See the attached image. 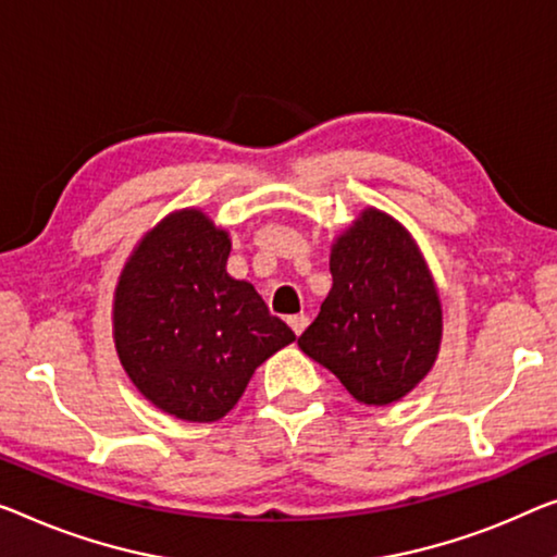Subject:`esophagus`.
Segmentation results:
<instances>
[{"instance_id": "34e87169", "label": "esophagus", "mask_w": 557, "mask_h": 557, "mask_svg": "<svg viewBox=\"0 0 557 557\" xmlns=\"http://www.w3.org/2000/svg\"><path fill=\"white\" fill-rule=\"evenodd\" d=\"M287 322H289V327H293L295 335H302L305 327H307V322H310V318H307V314H289Z\"/></svg>"}]
</instances>
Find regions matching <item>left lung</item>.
Returning a JSON list of instances; mask_svg holds the SVG:
<instances>
[{
  "instance_id": "1",
  "label": "left lung",
  "mask_w": 557,
  "mask_h": 557,
  "mask_svg": "<svg viewBox=\"0 0 557 557\" xmlns=\"http://www.w3.org/2000/svg\"><path fill=\"white\" fill-rule=\"evenodd\" d=\"M332 289L297 345L360 405L383 408L418 387L443 343V305L418 243L377 207L339 232Z\"/></svg>"
}]
</instances>
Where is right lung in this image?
<instances>
[{
  "label": "right lung",
  "instance_id": "1",
  "mask_svg": "<svg viewBox=\"0 0 557 557\" xmlns=\"http://www.w3.org/2000/svg\"><path fill=\"white\" fill-rule=\"evenodd\" d=\"M230 232L202 210H174L145 232L114 287L122 368L177 420L225 418L255 370L295 339L250 282L230 275Z\"/></svg>",
  "mask_w": 557,
  "mask_h": 557
}]
</instances>
